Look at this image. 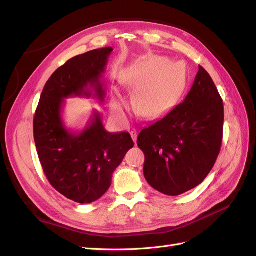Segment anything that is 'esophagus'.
<instances>
[{
	"label": "esophagus",
	"mask_w": 256,
	"mask_h": 256,
	"mask_svg": "<svg viewBox=\"0 0 256 256\" xmlns=\"http://www.w3.org/2000/svg\"><path fill=\"white\" fill-rule=\"evenodd\" d=\"M130 136H131V138H132L134 142L136 143V138H138V131L136 130H131L130 131Z\"/></svg>",
	"instance_id": "esophagus-1"
}]
</instances>
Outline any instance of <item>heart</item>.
<instances>
[{
  "label": "heart",
  "mask_w": 256,
  "mask_h": 256,
  "mask_svg": "<svg viewBox=\"0 0 256 256\" xmlns=\"http://www.w3.org/2000/svg\"><path fill=\"white\" fill-rule=\"evenodd\" d=\"M178 64H168V60L154 56L138 69L136 78L130 81L131 88L136 90L134 110L145 120L157 118L164 114L176 102L184 88V72L178 70ZM127 104L120 96L116 95L112 102L115 115L124 114Z\"/></svg>",
  "instance_id": "b5f03b06"
}]
</instances>
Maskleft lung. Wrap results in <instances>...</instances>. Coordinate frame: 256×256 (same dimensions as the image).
Returning a JSON list of instances; mask_svg holds the SVG:
<instances>
[{
    "mask_svg": "<svg viewBox=\"0 0 256 256\" xmlns=\"http://www.w3.org/2000/svg\"><path fill=\"white\" fill-rule=\"evenodd\" d=\"M223 122V100L212 76L200 66L184 102L138 136L147 182L171 196L196 188L219 156Z\"/></svg>",
    "mask_w": 256,
    "mask_h": 256,
    "instance_id": "left-lung-1",
    "label": "left lung"
}]
</instances>
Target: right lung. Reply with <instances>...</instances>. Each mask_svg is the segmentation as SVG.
<instances>
[{"instance_id":"obj_1","label":"right lung","mask_w":256,"mask_h":256,"mask_svg":"<svg viewBox=\"0 0 256 256\" xmlns=\"http://www.w3.org/2000/svg\"><path fill=\"white\" fill-rule=\"evenodd\" d=\"M112 51L92 50L60 66L46 83L34 116V140L46 176L60 194L80 204L104 194L116 168L134 145L128 132H108L97 111L81 132L68 130L62 120L66 98L92 95L104 102L100 78Z\"/></svg>"}]
</instances>
